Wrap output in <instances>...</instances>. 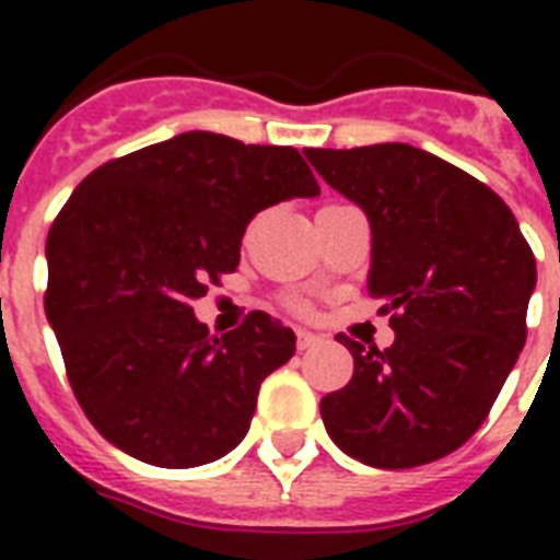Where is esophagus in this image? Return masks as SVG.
<instances>
[{"mask_svg":"<svg viewBox=\"0 0 560 560\" xmlns=\"http://www.w3.org/2000/svg\"><path fill=\"white\" fill-rule=\"evenodd\" d=\"M323 340V337H319V334H314V331H299V340H296V346H299V351H307V349H314L316 342Z\"/></svg>","mask_w":560,"mask_h":560,"instance_id":"34e87169","label":"esophagus"}]
</instances>
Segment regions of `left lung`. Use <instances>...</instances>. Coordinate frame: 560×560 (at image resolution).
<instances>
[{"label":"left lung","mask_w":560,"mask_h":560,"mask_svg":"<svg viewBox=\"0 0 560 560\" xmlns=\"http://www.w3.org/2000/svg\"><path fill=\"white\" fill-rule=\"evenodd\" d=\"M305 156L369 218V296L398 311L389 349L340 334L354 374L319 404L325 430L372 468L442 459L477 433L517 363L535 255L491 188L421 148H305Z\"/></svg>","instance_id":"left-lung-1"}]
</instances>
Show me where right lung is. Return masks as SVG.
Listing matches in <instances>:
<instances>
[{"mask_svg":"<svg viewBox=\"0 0 560 560\" xmlns=\"http://www.w3.org/2000/svg\"><path fill=\"white\" fill-rule=\"evenodd\" d=\"M319 183L296 148L188 130L92 171L46 241V319L74 398L133 459L197 468L235 451L296 334L253 311L211 337L191 299L235 272L246 223Z\"/></svg>","mask_w":560,"mask_h":560,"instance_id":"obj_1","label":"right lung"}]
</instances>
